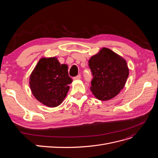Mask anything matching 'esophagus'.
<instances>
[{
	"label": "esophagus",
	"mask_w": 158,
	"mask_h": 158,
	"mask_svg": "<svg viewBox=\"0 0 158 158\" xmlns=\"http://www.w3.org/2000/svg\"><path fill=\"white\" fill-rule=\"evenodd\" d=\"M81 78V76L79 74V75H78V76H75V77H74L73 78V79L74 80H80Z\"/></svg>",
	"instance_id": "esophagus-1"
}]
</instances>
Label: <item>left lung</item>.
<instances>
[{"mask_svg":"<svg viewBox=\"0 0 158 158\" xmlns=\"http://www.w3.org/2000/svg\"><path fill=\"white\" fill-rule=\"evenodd\" d=\"M94 78L91 92L98 99L107 101L125 87L129 69L127 61L111 49L103 47L88 61Z\"/></svg>","mask_w":158,"mask_h":158,"instance_id":"1","label":"left lung"}]
</instances>
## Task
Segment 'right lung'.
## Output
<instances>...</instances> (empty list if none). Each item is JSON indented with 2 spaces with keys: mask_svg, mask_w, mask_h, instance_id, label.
<instances>
[{
  "mask_svg": "<svg viewBox=\"0 0 158 158\" xmlns=\"http://www.w3.org/2000/svg\"><path fill=\"white\" fill-rule=\"evenodd\" d=\"M68 66L60 64L56 57H43L30 76V87L35 98L49 107L62 103L73 80L69 76Z\"/></svg>",
  "mask_w": 158,
  "mask_h": 158,
  "instance_id": "obj_1",
  "label": "right lung"
}]
</instances>
